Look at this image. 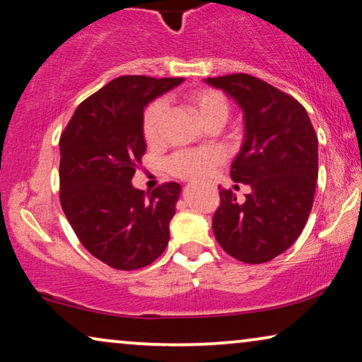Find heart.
I'll return each instance as SVG.
<instances>
[{
    "mask_svg": "<svg viewBox=\"0 0 362 362\" xmlns=\"http://www.w3.org/2000/svg\"><path fill=\"white\" fill-rule=\"evenodd\" d=\"M187 103L191 104L197 116L202 119L204 124L212 122L216 119H227L230 111V103L222 91L214 88H199L187 93ZM166 112L165 99H156L146 107L144 114V137L148 144H155L160 140L161 122H163ZM225 158V153L217 146L197 150H180L173 153L166 168L177 177H187V180H201L211 175L217 165Z\"/></svg>",
    "mask_w": 362,
    "mask_h": 362,
    "instance_id": "obj_1",
    "label": "heart"
}]
</instances>
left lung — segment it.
<instances>
[{
    "instance_id": "obj_1",
    "label": "left lung",
    "mask_w": 362,
    "mask_h": 362,
    "mask_svg": "<svg viewBox=\"0 0 362 362\" xmlns=\"http://www.w3.org/2000/svg\"><path fill=\"white\" fill-rule=\"evenodd\" d=\"M242 107L245 139L230 176L251 187L243 204L220 189L212 230L235 259L268 263L296 242L310 216L318 177V142L305 107L259 78H207Z\"/></svg>"
}]
</instances>
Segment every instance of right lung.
Wrapping results in <instances>:
<instances>
[{"instance_id":"1","label":"right lung","mask_w":362,"mask_h":362,"mask_svg":"<svg viewBox=\"0 0 362 362\" xmlns=\"http://www.w3.org/2000/svg\"><path fill=\"white\" fill-rule=\"evenodd\" d=\"M182 78L119 76L76 107L60 137V204L78 240L114 269L145 268L163 253L181 186L151 192L132 177L146 150L144 109Z\"/></svg>"}]
</instances>
